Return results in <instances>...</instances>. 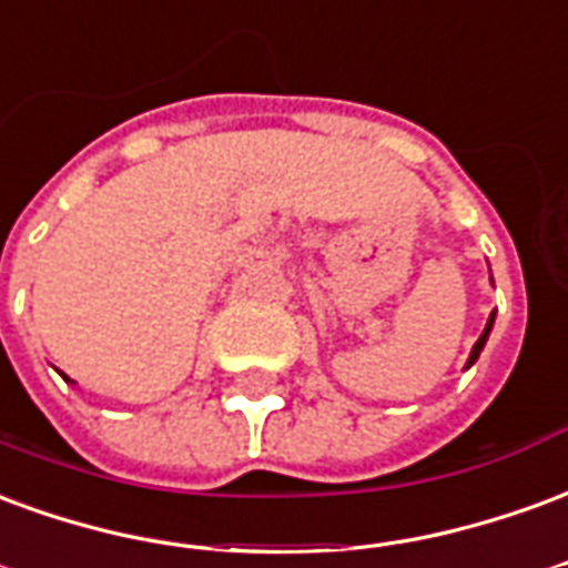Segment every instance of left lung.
I'll list each match as a JSON object with an SVG mask.
<instances>
[{"label": "left lung", "mask_w": 568, "mask_h": 568, "mask_svg": "<svg viewBox=\"0 0 568 568\" xmlns=\"http://www.w3.org/2000/svg\"><path fill=\"white\" fill-rule=\"evenodd\" d=\"M494 317H496V312L490 314V321H487V326H484L481 338H478V342H475V347H471V354H469V363H466V369H469L471 363H475V359H478V354H481L484 345H487V335H490V329H494Z\"/></svg>", "instance_id": "8db88e82"}]
</instances>
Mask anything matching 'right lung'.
Masks as SVG:
<instances>
[{
  "instance_id": "obj_1",
  "label": "right lung",
  "mask_w": 568,
  "mask_h": 568,
  "mask_svg": "<svg viewBox=\"0 0 568 568\" xmlns=\"http://www.w3.org/2000/svg\"><path fill=\"white\" fill-rule=\"evenodd\" d=\"M65 381H69V378H65Z\"/></svg>"
}]
</instances>
